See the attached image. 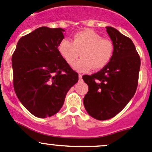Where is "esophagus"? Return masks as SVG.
I'll use <instances>...</instances> for the list:
<instances>
[{
  "label": "esophagus",
  "mask_w": 152,
  "mask_h": 152,
  "mask_svg": "<svg viewBox=\"0 0 152 152\" xmlns=\"http://www.w3.org/2000/svg\"><path fill=\"white\" fill-rule=\"evenodd\" d=\"M82 77H83V75L79 74V80H82Z\"/></svg>",
  "instance_id": "esophagus-1"
}]
</instances>
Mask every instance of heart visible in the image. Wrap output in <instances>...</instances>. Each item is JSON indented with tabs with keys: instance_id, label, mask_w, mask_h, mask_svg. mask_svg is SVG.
Masks as SVG:
<instances>
[{
	"instance_id": "b5f03b06",
	"label": "heart",
	"mask_w": 152,
	"mask_h": 152,
	"mask_svg": "<svg viewBox=\"0 0 152 152\" xmlns=\"http://www.w3.org/2000/svg\"><path fill=\"white\" fill-rule=\"evenodd\" d=\"M58 51L65 61L72 66L79 57H82L74 65L79 71L103 69L112 60L114 54V44L107 38L91 29L75 34L72 42L63 39L59 44Z\"/></svg>"
}]
</instances>
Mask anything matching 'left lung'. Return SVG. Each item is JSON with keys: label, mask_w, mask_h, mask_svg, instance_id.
<instances>
[{"label": "left lung", "mask_w": 152, "mask_h": 152, "mask_svg": "<svg viewBox=\"0 0 152 152\" xmlns=\"http://www.w3.org/2000/svg\"><path fill=\"white\" fill-rule=\"evenodd\" d=\"M106 28L114 44L113 58L97 73L83 76L88 86L85 108L100 121L115 116L134 97L140 69V58L131 39L113 27Z\"/></svg>", "instance_id": "8db88e82"}]
</instances>
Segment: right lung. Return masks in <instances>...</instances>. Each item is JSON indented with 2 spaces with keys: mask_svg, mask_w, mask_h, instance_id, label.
<instances>
[{
  "mask_svg": "<svg viewBox=\"0 0 152 152\" xmlns=\"http://www.w3.org/2000/svg\"><path fill=\"white\" fill-rule=\"evenodd\" d=\"M64 30L40 27L22 37L12 56L13 87L25 108L38 118L56 114L78 73L58 51Z\"/></svg>",
  "mask_w": 152,
  "mask_h": 152,
  "instance_id": "right-lung-1",
  "label": "right lung"
}]
</instances>
